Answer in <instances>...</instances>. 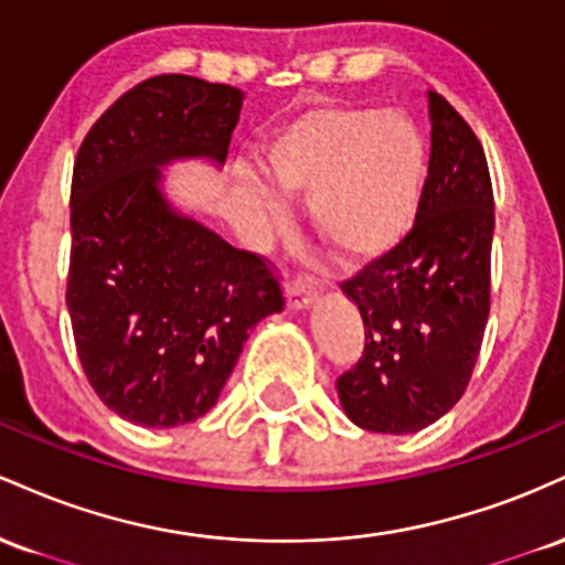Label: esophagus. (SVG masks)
Here are the masks:
<instances>
[{
    "instance_id": "1",
    "label": "esophagus",
    "mask_w": 565,
    "mask_h": 565,
    "mask_svg": "<svg viewBox=\"0 0 565 565\" xmlns=\"http://www.w3.org/2000/svg\"><path fill=\"white\" fill-rule=\"evenodd\" d=\"M316 295H319V289H316V284L310 281L308 276H300V274L289 276V281H287L289 308H295V310L308 308V305L316 300Z\"/></svg>"
}]
</instances>
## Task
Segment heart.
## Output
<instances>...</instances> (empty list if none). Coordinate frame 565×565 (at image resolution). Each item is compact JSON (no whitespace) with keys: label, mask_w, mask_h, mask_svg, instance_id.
<instances>
[{"label":"heart","mask_w":565,"mask_h":565,"mask_svg":"<svg viewBox=\"0 0 565 565\" xmlns=\"http://www.w3.org/2000/svg\"><path fill=\"white\" fill-rule=\"evenodd\" d=\"M268 172L289 196H310V223L342 260L391 252L412 228L427 178V140L406 114L334 106L305 114L270 140ZM238 191L260 228L287 220L278 193L255 172Z\"/></svg>","instance_id":"heart-1"}]
</instances>
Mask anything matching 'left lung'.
Here are the masks:
<instances>
[{
  "instance_id": "8db88e82",
  "label": "left lung",
  "mask_w": 565,
  "mask_h": 565,
  "mask_svg": "<svg viewBox=\"0 0 565 565\" xmlns=\"http://www.w3.org/2000/svg\"><path fill=\"white\" fill-rule=\"evenodd\" d=\"M430 164L412 231L340 284L364 350L337 377L342 408L372 433H417L468 391L491 308L494 191L481 140L430 93Z\"/></svg>"
}]
</instances>
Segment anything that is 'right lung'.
I'll return each instance as SVG.
<instances>
[{
	"label": "right lung",
	"mask_w": 565,
	"mask_h": 565,
	"mask_svg": "<svg viewBox=\"0 0 565 565\" xmlns=\"http://www.w3.org/2000/svg\"><path fill=\"white\" fill-rule=\"evenodd\" d=\"M242 93L185 74L127 89L89 127L71 180L66 305L84 377L127 423L174 427L215 406L249 329L284 308L278 268L159 193V164L223 161Z\"/></svg>",
	"instance_id": "add662e5"
}]
</instances>
